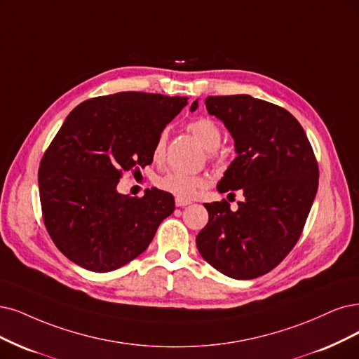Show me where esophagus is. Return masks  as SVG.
Returning <instances> with one entry per match:
<instances>
[{"mask_svg": "<svg viewBox=\"0 0 359 359\" xmlns=\"http://www.w3.org/2000/svg\"><path fill=\"white\" fill-rule=\"evenodd\" d=\"M191 204V200H183V198H176V205L177 207H187Z\"/></svg>", "mask_w": 359, "mask_h": 359, "instance_id": "34e87169", "label": "esophagus"}]
</instances>
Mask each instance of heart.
<instances>
[{"instance_id": "heart-1", "label": "heart", "mask_w": 359, "mask_h": 359, "mask_svg": "<svg viewBox=\"0 0 359 359\" xmlns=\"http://www.w3.org/2000/svg\"><path fill=\"white\" fill-rule=\"evenodd\" d=\"M188 131L200 142L207 151H211L210 158L215 159L216 149L222 142V130L219 124L210 118H196L188 124ZM165 154V133L159 135L154 144V159L155 161H161ZM156 187L168 192L171 195H176L177 198L188 200L192 198L198 189L205 187V179L201 176L188 175V172H182L177 170L167 171L163 176L156 179Z\"/></svg>"}]
</instances>
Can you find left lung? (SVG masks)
<instances>
[{"instance_id":"obj_1","label":"left lung","mask_w":359,"mask_h":359,"mask_svg":"<svg viewBox=\"0 0 359 359\" xmlns=\"http://www.w3.org/2000/svg\"><path fill=\"white\" fill-rule=\"evenodd\" d=\"M205 106L231 131L238 154L217 191L244 198L235 211L226 200L204 204L208 223L196 247L219 272L253 280L276 268L299 241L320 170L306 133L281 106L248 95L208 96Z\"/></svg>"}]
</instances>
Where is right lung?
Instances as JSON below:
<instances>
[{
	"mask_svg": "<svg viewBox=\"0 0 359 359\" xmlns=\"http://www.w3.org/2000/svg\"><path fill=\"white\" fill-rule=\"evenodd\" d=\"M187 97L121 91L79 103L38 170L43 220L55 245L79 266L111 272L148 248L175 198L159 189L121 195L116 184L154 159L164 127Z\"/></svg>",
	"mask_w": 359,
	"mask_h": 359,
	"instance_id": "1",
	"label": "right lung"
}]
</instances>
